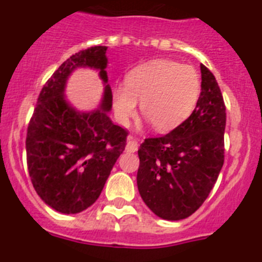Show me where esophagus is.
Wrapping results in <instances>:
<instances>
[{
  "instance_id": "1",
  "label": "esophagus",
  "mask_w": 262,
  "mask_h": 262,
  "mask_svg": "<svg viewBox=\"0 0 262 262\" xmlns=\"http://www.w3.org/2000/svg\"><path fill=\"white\" fill-rule=\"evenodd\" d=\"M125 149L128 150V152H136V150L138 149V142L130 137V138L128 139V142H126Z\"/></svg>"
}]
</instances>
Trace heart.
Segmentation results:
<instances>
[{
    "instance_id": "heart-1",
    "label": "heart",
    "mask_w": 262,
    "mask_h": 262,
    "mask_svg": "<svg viewBox=\"0 0 262 262\" xmlns=\"http://www.w3.org/2000/svg\"><path fill=\"white\" fill-rule=\"evenodd\" d=\"M202 82L194 67L167 59H157L133 68L125 84L114 89L113 100L121 124L136 115L137 101L142 114L156 130L170 132L194 112Z\"/></svg>"
}]
</instances>
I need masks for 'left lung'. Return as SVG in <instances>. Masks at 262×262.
<instances>
[{
  "label": "left lung",
  "mask_w": 262,
  "mask_h": 262,
  "mask_svg": "<svg viewBox=\"0 0 262 262\" xmlns=\"http://www.w3.org/2000/svg\"><path fill=\"white\" fill-rule=\"evenodd\" d=\"M200 71L202 92L191 115L166 136L144 139L138 149L139 194L166 221L196 212L224 162L226 105L213 73L204 64Z\"/></svg>",
  "instance_id": "8db88e82"
}]
</instances>
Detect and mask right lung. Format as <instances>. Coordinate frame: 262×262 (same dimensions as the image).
Listing matches in <instances>:
<instances>
[{
  "label": "right lung",
  "mask_w": 262,
  "mask_h": 262,
  "mask_svg": "<svg viewBox=\"0 0 262 262\" xmlns=\"http://www.w3.org/2000/svg\"><path fill=\"white\" fill-rule=\"evenodd\" d=\"M107 47H91L68 58L41 89L26 134V161L40 199L57 212L76 214L91 207L119 156L128 132L115 125L107 84ZM99 71L105 91L99 110L78 112L64 97L65 83L76 68Z\"/></svg>",
  "instance_id": "obj_1"
}]
</instances>
